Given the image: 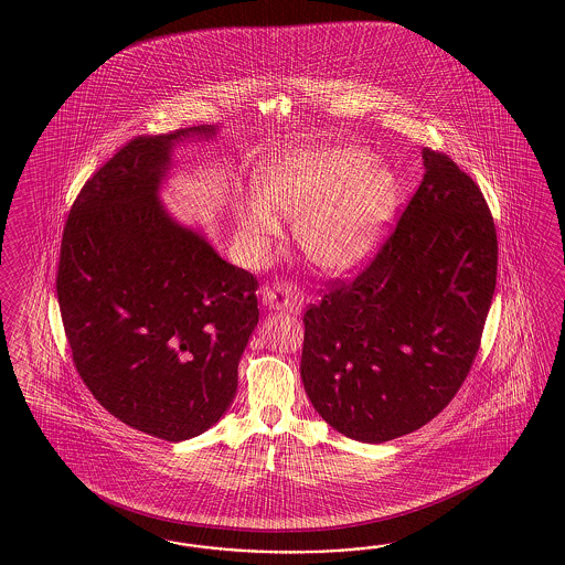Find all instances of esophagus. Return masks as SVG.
I'll list each match as a JSON object with an SVG mask.
<instances>
[{
    "mask_svg": "<svg viewBox=\"0 0 565 565\" xmlns=\"http://www.w3.org/2000/svg\"><path fill=\"white\" fill-rule=\"evenodd\" d=\"M263 305L274 308V310H284V312H300L305 305V296L296 286L288 281H275L265 286L263 290Z\"/></svg>",
    "mask_w": 565,
    "mask_h": 565,
    "instance_id": "esophagus-1",
    "label": "esophagus"
}]
</instances>
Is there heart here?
<instances>
[{"mask_svg": "<svg viewBox=\"0 0 565 565\" xmlns=\"http://www.w3.org/2000/svg\"><path fill=\"white\" fill-rule=\"evenodd\" d=\"M258 196L238 211L244 248L258 257L294 220L302 255L326 271L354 267L375 250L399 201L394 171L360 147L291 149L258 171Z\"/></svg>", "mask_w": 565, "mask_h": 565, "instance_id": "heart-1", "label": "heart"}]
</instances>
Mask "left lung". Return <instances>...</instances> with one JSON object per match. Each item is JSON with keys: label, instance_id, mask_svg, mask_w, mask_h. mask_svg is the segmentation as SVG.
<instances>
[{"label": "left lung", "instance_id": "obj_1", "mask_svg": "<svg viewBox=\"0 0 565 565\" xmlns=\"http://www.w3.org/2000/svg\"><path fill=\"white\" fill-rule=\"evenodd\" d=\"M375 257L329 279L305 312L300 375L335 430L383 444L425 427L460 392L495 294L497 230L479 184L444 151Z\"/></svg>", "mask_w": 565, "mask_h": 565}]
</instances>
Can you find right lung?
Wrapping results in <instances>:
<instances>
[{"instance_id": "add662e5", "label": "right lung", "mask_w": 565, "mask_h": 565, "mask_svg": "<svg viewBox=\"0 0 565 565\" xmlns=\"http://www.w3.org/2000/svg\"><path fill=\"white\" fill-rule=\"evenodd\" d=\"M209 126L130 138L70 209L55 290L88 392L166 441L213 427L238 387L258 323L257 277L225 263L157 201L171 147Z\"/></svg>"}]
</instances>
